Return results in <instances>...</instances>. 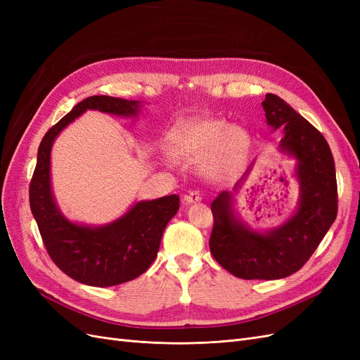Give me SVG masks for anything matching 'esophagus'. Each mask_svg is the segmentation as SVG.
Wrapping results in <instances>:
<instances>
[{"mask_svg":"<svg viewBox=\"0 0 360 360\" xmlns=\"http://www.w3.org/2000/svg\"><path fill=\"white\" fill-rule=\"evenodd\" d=\"M184 200H186V202H197L202 200V195L200 191H189Z\"/></svg>","mask_w":360,"mask_h":360,"instance_id":"esophagus-1","label":"esophagus"}]
</instances>
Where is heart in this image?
<instances>
[{
    "mask_svg": "<svg viewBox=\"0 0 360 360\" xmlns=\"http://www.w3.org/2000/svg\"><path fill=\"white\" fill-rule=\"evenodd\" d=\"M172 150L184 160L204 158L202 171L212 180L237 176L245 167L250 135L240 126H230L222 118H197L172 132Z\"/></svg>",
    "mask_w": 360,
    "mask_h": 360,
    "instance_id": "b5f03b06",
    "label": "heart"
}]
</instances>
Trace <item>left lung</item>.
Here are the masks:
<instances>
[{
  "mask_svg": "<svg viewBox=\"0 0 360 360\" xmlns=\"http://www.w3.org/2000/svg\"><path fill=\"white\" fill-rule=\"evenodd\" d=\"M267 123L284 127L281 150L299 160V209L276 230L261 234L237 222L231 197L222 192L212 202L210 252L231 275L242 279H281L303 267L336 219L338 186L328 141L281 97L266 94Z\"/></svg>",
  "mask_w": 360,
  "mask_h": 360,
  "instance_id": "1",
  "label": "left lung"
}]
</instances>
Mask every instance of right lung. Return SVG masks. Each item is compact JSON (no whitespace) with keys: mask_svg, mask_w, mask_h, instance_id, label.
Returning <instances> with one entry per match:
<instances>
[{"mask_svg":"<svg viewBox=\"0 0 360 360\" xmlns=\"http://www.w3.org/2000/svg\"><path fill=\"white\" fill-rule=\"evenodd\" d=\"M86 110L117 115H135L138 102L111 96H90L76 105L43 136L30 183V207L51 259L72 279L85 285L112 287L143 275L153 263L160 238L180 198L169 195L136 202L115 222L90 228L69 222L52 198L49 158L53 139Z\"/></svg>","mask_w":360,"mask_h":360,"instance_id":"1","label":"right lung"}]
</instances>
